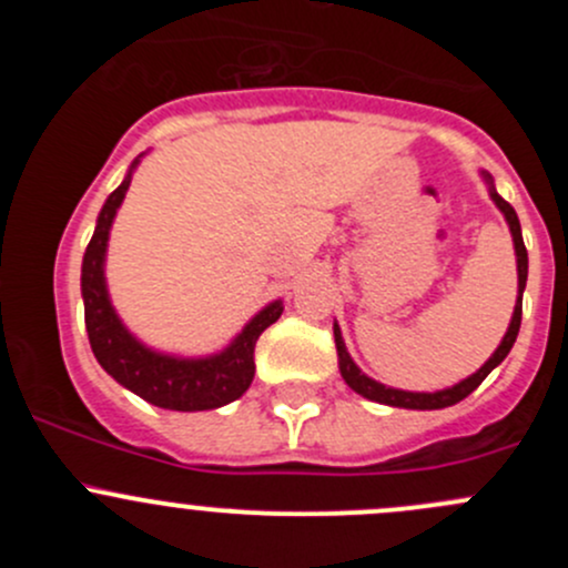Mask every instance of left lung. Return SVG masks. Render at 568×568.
<instances>
[{"label": "left lung", "instance_id": "left-lung-1", "mask_svg": "<svg viewBox=\"0 0 568 568\" xmlns=\"http://www.w3.org/2000/svg\"><path fill=\"white\" fill-rule=\"evenodd\" d=\"M484 178H486V183H489L491 200H495V205L503 211L508 227H511L514 252H517L519 296H517V305H514V316H511V324H508L506 337L500 341L497 352L491 354V357L486 359V363L480 365L473 376H467V379L459 382V385L448 387V390H437V393H409V390H395V387H385V385H379V382L371 379V376H365L363 371L354 365V359L348 357L346 343H343V337H341V326L335 324V346H337V365H341V376L346 379V385L352 387L354 393L363 395V398L379 400V404H387V406H400V409H445V406H454V404H459L462 398H467V395L473 393L475 387H478L480 382H484L486 376H489L491 371H495L497 365L508 357V352H511L514 341H517V335H519V324H523V291H525V283H528V250H525L523 227H519L517 211L511 209V203H506V200L497 194L495 183H491V175L484 173Z\"/></svg>", "mask_w": 568, "mask_h": 568}]
</instances>
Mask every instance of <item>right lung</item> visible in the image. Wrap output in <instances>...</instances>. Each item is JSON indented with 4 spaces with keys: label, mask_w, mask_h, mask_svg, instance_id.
<instances>
[{
    "label": "right lung",
    "mask_w": 568,
    "mask_h": 568,
    "mask_svg": "<svg viewBox=\"0 0 568 568\" xmlns=\"http://www.w3.org/2000/svg\"><path fill=\"white\" fill-rule=\"evenodd\" d=\"M136 162L131 164V170L136 168ZM131 170L125 181L106 197L82 261L84 324H88V337L95 359H99L101 368L114 382L129 387L131 393L145 398L148 404L162 406V409L203 412L231 404V400L242 398L252 385V376H255V343L261 332L280 318L283 302L277 300L263 307L233 337L231 346L222 348L220 354H211V357L186 359L142 346L125 329L118 313H114L104 277L109 227H112L114 214H118L120 203L125 197V189L131 183Z\"/></svg>",
    "instance_id": "obj_1"
}]
</instances>
